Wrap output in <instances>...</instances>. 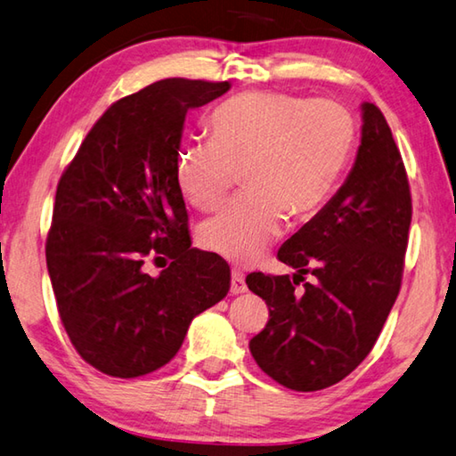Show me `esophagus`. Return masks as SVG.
I'll return each mask as SVG.
<instances>
[{
  "label": "esophagus",
  "mask_w": 456,
  "mask_h": 456,
  "mask_svg": "<svg viewBox=\"0 0 456 456\" xmlns=\"http://www.w3.org/2000/svg\"><path fill=\"white\" fill-rule=\"evenodd\" d=\"M230 293L232 295L246 293V281L240 271H232V285H230Z\"/></svg>",
  "instance_id": "esophagus-1"
}]
</instances>
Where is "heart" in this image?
<instances>
[{
	"instance_id": "obj_1",
	"label": "heart",
	"mask_w": 456,
	"mask_h": 456,
	"mask_svg": "<svg viewBox=\"0 0 456 456\" xmlns=\"http://www.w3.org/2000/svg\"><path fill=\"white\" fill-rule=\"evenodd\" d=\"M212 137L179 147L182 196L210 212L238 182L248 190L200 228V244L232 263H252L281 236L287 212L319 210L352 158L357 125L333 99L246 93L210 117Z\"/></svg>"
}]
</instances>
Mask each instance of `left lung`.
Masks as SVG:
<instances>
[{"label":"left lung","mask_w":456,"mask_h":456,"mask_svg":"<svg viewBox=\"0 0 456 456\" xmlns=\"http://www.w3.org/2000/svg\"><path fill=\"white\" fill-rule=\"evenodd\" d=\"M362 118L347 179L281 246L279 260L297 273L246 277L268 305V323L250 339V354L266 376L297 392L323 390L352 374L400 293L412 220L408 175L382 110L363 102Z\"/></svg>","instance_id":"8db88e82"}]
</instances>
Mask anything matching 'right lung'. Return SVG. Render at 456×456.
Returning a JSON list of instances; mask_svg holds the SVG:
<instances>
[{
  "mask_svg": "<svg viewBox=\"0 0 456 456\" xmlns=\"http://www.w3.org/2000/svg\"><path fill=\"white\" fill-rule=\"evenodd\" d=\"M228 82L166 78L104 110L56 188L46 265L82 360L113 378L159 370L191 319L230 290V266L191 248L175 161L190 109ZM170 260L151 278L149 259Z\"/></svg>",
  "mask_w": 456,
  "mask_h": 456,
  "instance_id": "right-lung-1",
  "label": "right lung"
}]
</instances>
